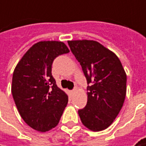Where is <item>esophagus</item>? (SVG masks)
I'll use <instances>...</instances> for the list:
<instances>
[{"mask_svg": "<svg viewBox=\"0 0 146 146\" xmlns=\"http://www.w3.org/2000/svg\"><path fill=\"white\" fill-rule=\"evenodd\" d=\"M76 92H77V89H76V88H74V89H73V91H72V92H71V93H72V94H75V93H76Z\"/></svg>", "mask_w": 146, "mask_h": 146, "instance_id": "obj_1", "label": "esophagus"}]
</instances>
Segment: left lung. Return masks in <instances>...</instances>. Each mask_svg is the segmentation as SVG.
Returning a JSON list of instances; mask_svg holds the SVG:
<instances>
[{
    "instance_id": "8db88e82",
    "label": "left lung",
    "mask_w": 146,
    "mask_h": 146,
    "mask_svg": "<svg viewBox=\"0 0 146 146\" xmlns=\"http://www.w3.org/2000/svg\"><path fill=\"white\" fill-rule=\"evenodd\" d=\"M87 79L88 101L78 111L84 126L101 131L110 126L123 108L126 74L115 54L94 40L68 41Z\"/></svg>"
}]
</instances>
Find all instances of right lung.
<instances>
[{"label":"right lung","instance_id":"right-lung-1","mask_svg":"<svg viewBox=\"0 0 146 146\" xmlns=\"http://www.w3.org/2000/svg\"><path fill=\"white\" fill-rule=\"evenodd\" d=\"M69 52L63 42H38L14 70L12 93L17 110L23 121L37 131L54 128L68 104V95L57 86L51 67L56 57Z\"/></svg>","mask_w":146,"mask_h":146}]
</instances>
